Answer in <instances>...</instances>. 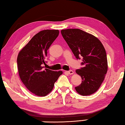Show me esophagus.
Returning a JSON list of instances; mask_svg holds the SVG:
<instances>
[{
	"label": "esophagus",
	"mask_w": 125,
	"mask_h": 125,
	"mask_svg": "<svg viewBox=\"0 0 125 125\" xmlns=\"http://www.w3.org/2000/svg\"><path fill=\"white\" fill-rule=\"evenodd\" d=\"M67 72V73L69 75H72L74 74V72L73 71V70H69V71H68Z\"/></svg>",
	"instance_id": "34e87169"
}]
</instances>
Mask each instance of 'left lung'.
<instances>
[{
	"label": "left lung",
	"mask_w": 125,
	"mask_h": 125,
	"mask_svg": "<svg viewBox=\"0 0 125 125\" xmlns=\"http://www.w3.org/2000/svg\"><path fill=\"white\" fill-rule=\"evenodd\" d=\"M61 34L76 58H83L81 64L84 67L76 70L82 83L75 89L82 96L94 94L100 87L108 70L103 44L95 36L79 29H62Z\"/></svg>",
	"instance_id": "left-lung-1"
}]
</instances>
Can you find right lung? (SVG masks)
Wrapping results in <instances>:
<instances>
[{"label":"right lung","mask_w":125,"mask_h":125,"mask_svg":"<svg viewBox=\"0 0 125 125\" xmlns=\"http://www.w3.org/2000/svg\"><path fill=\"white\" fill-rule=\"evenodd\" d=\"M59 34L58 30H44L34 36L19 52L17 68L22 82L29 91L45 97L52 90L62 71L45 68L47 51Z\"/></svg>","instance_id":"add662e5"}]
</instances>
